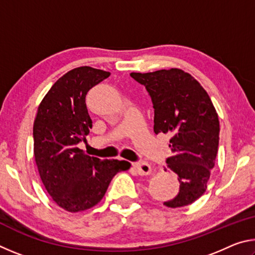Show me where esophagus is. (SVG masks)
<instances>
[{
	"label": "esophagus",
	"instance_id": "1",
	"mask_svg": "<svg viewBox=\"0 0 255 255\" xmlns=\"http://www.w3.org/2000/svg\"><path fill=\"white\" fill-rule=\"evenodd\" d=\"M132 166H133V169L137 171V173L140 174V175H147V174L150 173L149 164L144 162V161L132 163Z\"/></svg>",
	"mask_w": 255,
	"mask_h": 255
}]
</instances>
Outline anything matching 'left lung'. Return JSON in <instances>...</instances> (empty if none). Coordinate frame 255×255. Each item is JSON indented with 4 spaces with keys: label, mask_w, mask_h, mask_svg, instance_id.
Masks as SVG:
<instances>
[{
    "label": "left lung",
    "mask_w": 255,
    "mask_h": 255,
    "mask_svg": "<svg viewBox=\"0 0 255 255\" xmlns=\"http://www.w3.org/2000/svg\"><path fill=\"white\" fill-rule=\"evenodd\" d=\"M143 84L154 108V132L171 136L167 169L178 175L180 190L164 202L188 206L204 195L219 143V120L208 93L195 77L179 68L130 73Z\"/></svg>",
    "instance_id": "1"
}]
</instances>
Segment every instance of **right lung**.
Returning a JSON list of instances; mask_svg holds the SVG:
<instances>
[{
  "mask_svg": "<svg viewBox=\"0 0 255 255\" xmlns=\"http://www.w3.org/2000/svg\"><path fill=\"white\" fill-rule=\"evenodd\" d=\"M109 75L90 66L74 68L56 81L38 107L33 123L38 172L51 199L70 213L96 206L112 178L130 167L127 161L100 159L77 147L92 128L86 94Z\"/></svg>",
  "mask_w": 255,
  "mask_h": 255,
  "instance_id": "1",
  "label": "right lung"
}]
</instances>
